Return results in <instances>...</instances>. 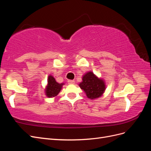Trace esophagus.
<instances>
[{
	"label": "esophagus",
	"instance_id": "obj_1",
	"mask_svg": "<svg viewBox=\"0 0 151 151\" xmlns=\"http://www.w3.org/2000/svg\"><path fill=\"white\" fill-rule=\"evenodd\" d=\"M68 83L69 84H74L75 83V81L74 80H68Z\"/></svg>",
	"mask_w": 151,
	"mask_h": 151
}]
</instances>
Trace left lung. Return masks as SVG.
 Instances as JSON below:
<instances>
[{
  "label": "left lung",
  "instance_id": "left-lung-1",
  "mask_svg": "<svg viewBox=\"0 0 151 151\" xmlns=\"http://www.w3.org/2000/svg\"><path fill=\"white\" fill-rule=\"evenodd\" d=\"M79 86L86 93L87 97L91 99L101 96L106 89L104 81L99 79L92 72L86 73Z\"/></svg>",
  "mask_w": 151,
  "mask_h": 151
}]
</instances>
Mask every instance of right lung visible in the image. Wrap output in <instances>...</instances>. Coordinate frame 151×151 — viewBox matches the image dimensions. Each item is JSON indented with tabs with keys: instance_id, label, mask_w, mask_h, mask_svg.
I'll return each instance as SVG.
<instances>
[{
	"instance_id": "right-lung-1",
	"label": "right lung",
	"mask_w": 151,
	"mask_h": 151,
	"mask_svg": "<svg viewBox=\"0 0 151 151\" xmlns=\"http://www.w3.org/2000/svg\"><path fill=\"white\" fill-rule=\"evenodd\" d=\"M63 83L59 84L57 83L52 76H49L48 79V84L46 89H45V93L48 98H53L56 96L60 92Z\"/></svg>"
}]
</instances>
